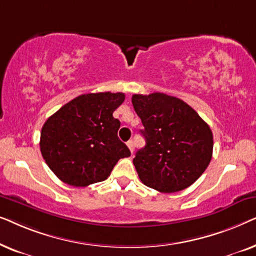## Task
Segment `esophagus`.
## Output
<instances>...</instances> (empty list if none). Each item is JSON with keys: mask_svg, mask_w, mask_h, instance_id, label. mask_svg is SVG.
Masks as SVG:
<instances>
[{"mask_svg": "<svg viewBox=\"0 0 256 256\" xmlns=\"http://www.w3.org/2000/svg\"><path fill=\"white\" fill-rule=\"evenodd\" d=\"M127 146H128V148H129V150H130V152H134V142H132V140H130V141H128L127 142Z\"/></svg>", "mask_w": 256, "mask_h": 256, "instance_id": "34e87169", "label": "esophagus"}]
</instances>
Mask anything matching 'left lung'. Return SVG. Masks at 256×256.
<instances>
[{"instance_id":"1","label":"left lung","mask_w":256,"mask_h":256,"mask_svg":"<svg viewBox=\"0 0 256 256\" xmlns=\"http://www.w3.org/2000/svg\"><path fill=\"white\" fill-rule=\"evenodd\" d=\"M132 102L144 127L146 146L132 160L142 183L163 194L194 184L212 158L208 124L183 100L164 93L134 94Z\"/></svg>"}]
</instances>
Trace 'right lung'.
<instances>
[{"label":"right lung","instance_id":"obj_1","mask_svg":"<svg viewBox=\"0 0 256 256\" xmlns=\"http://www.w3.org/2000/svg\"><path fill=\"white\" fill-rule=\"evenodd\" d=\"M124 101V93L82 94L45 121L40 152L59 180L72 186L102 182L118 160L130 156L118 138L120 121L113 116Z\"/></svg>","mask_w":256,"mask_h":256}]
</instances>
